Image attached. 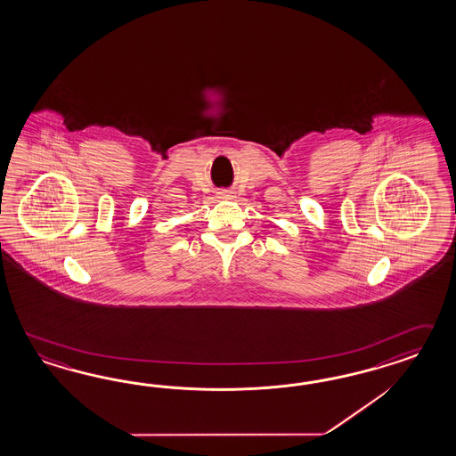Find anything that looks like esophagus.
<instances>
[{
    "mask_svg": "<svg viewBox=\"0 0 456 456\" xmlns=\"http://www.w3.org/2000/svg\"><path fill=\"white\" fill-rule=\"evenodd\" d=\"M224 196H229V194H224Z\"/></svg>",
    "mask_w": 456,
    "mask_h": 456,
    "instance_id": "1",
    "label": "esophagus"
}]
</instances>
